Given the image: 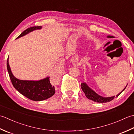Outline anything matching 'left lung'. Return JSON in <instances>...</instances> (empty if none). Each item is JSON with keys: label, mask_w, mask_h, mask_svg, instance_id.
Instances as JSON below:
<instances>
[{"label": "left lung", "mask_w": 134, "mask_h": 134, "mask_svg": "<svg viewBox=\"0 0 134 134\" xmlns=\"http://www.w3.org/2000/svg\"><path fill=\"white\" fill-rule=\"evenodd\" d=\"M107 37L112 38L114 37L112 36H108ZM126 87L122 90V91L121 92H120L118 95H116V97H117L119 95L121 94V92L124 91V90L125 89V88H126ZM81 88L82 89L84 93L85 94L86 96L87 97V98H88V99H91L92 100H93V101L98 102V103H105V102H110L114 98V96L110 97H103L102 96H100V95H99L94 91H93V90H92L91 88H90L86 83H82L81 84Z\"/></svg>", "instance_id": "obj_1"}]
</instances>
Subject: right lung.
Returning a JSON list of instances; mask_svg holds the SVG:
<instances>
[{"mask_svg": "<svg viewBox=\"0 0 134 134\" xmlns=\"http://www.w3.org/2000/svg\"><path fill=\"white\" fill-rule=\"evenodd\" d=\"M41 28H42L41 26L31 27L21 33L20 36L17 37V39L25 36V35L33 31L40 29ZM7 68L14 87L20 93L29 98V99L35 101H40L48 99L55 94V87L51 84L49 77L38 81L19 80L14 76L11 71L9 64V58L7 61Z\"/></svg>", "mask_w": 134, "mask_h": 134, "instance_id": "1", "label": "right lung"}]
</instances>
